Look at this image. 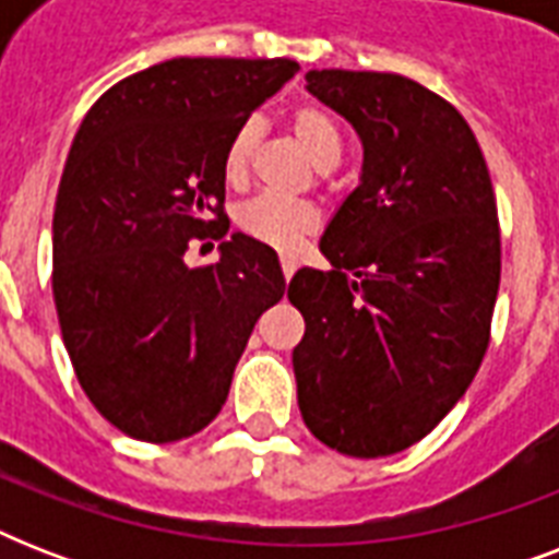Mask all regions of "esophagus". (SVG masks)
I'll return each mask as SVG.
<instances>
[{"label": "esophagus", "mask_w": 559, "mask_h": 559, "mask_svg": "<svg viewBox=\"0 0 559 559\" xmlns=\"http://www.w3.org/2000/svg\"><path fill=\"white\" fill-rule=\"evenodd\" d=\"M296 258H293V254H284V258H281V272H284V278H293V272H296Z\"/></svg>", "instance_id": "obj_1"}]
</instances>
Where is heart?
Masks as SVG:
<instances>
[{
  "label": "heart",
  "mask_w": 559,
  "mask_h": 559,
  "mask_svg": "<svg viewBox=\"0 0 559 559\" xmlns=\"http://www.w3.org/2000/svg\"><path fill=\"white\" fill-rule=\"evenodd\" d=\"M289 133L296 135V142L307 151V156L319 168H333L345 151V130L340 118L331 109L316 100H305L298 107L289 109L287 116ZM261 139V124L258 121H243L237 127L223 153V177L228 186H240L249 177L252 168L254 147ZM237 228L246 237H252L258 243L272 246L278 252L296 249L298 240L316 231L319 226V211L310 202L281 200L275 193H258L254 200L243 202L235 214Z\"/></svg>",
  "instance_id": "1"
}]
</instances>
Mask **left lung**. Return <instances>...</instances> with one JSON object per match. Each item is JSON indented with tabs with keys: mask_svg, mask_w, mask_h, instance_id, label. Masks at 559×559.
<instances>
[{
	"mask_svg": "<svg viewBox=\"0 0 559 559\" xmlns=\"http://www.w3.org/2000/svg\"><path fill=\"white\" fill-rule=\"evenodd\" d=\"M354 124L362 177L298 270V408L331 450L380 459L441 424L490 342L502 240L476 135L450 100L389 72H307Z\"/></svg>",
	"mask_w": 559,
	"mask_h": 559,
	"instance_id": "8db88e82",
	"label": "left lung"
}]
</instances>
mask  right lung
Instances as JSON below:
<instances>
[{"label":"right lung","instance_id":"right-lung-1","mask_svg":"<svg viewBox=\"0 0 559 559\" xmlns=\"http://www.w3.org/2000/svg\"><path fill=\"white\" fill-rule=\"evenodd\" d=\"M296 72L287 57H174L104 92L74 135L51 223L57 319L92 406L135 441L205 429L287 289L270 246L226 237L223 153ZM191 239H219L221 261L191 271Z\"/></svg>","mask_w":559,"mask_h":559}]
</instances>
